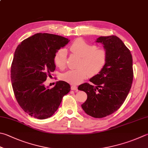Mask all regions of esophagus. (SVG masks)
<instances>
[{"instance_id":"34e87169","label":"esophagus","mask_w":148,"mask_h":148,"mask_svg":"<svg viewBox=\"0 0 148 148\" xmlns=\"http://www.w3.org/2000/svg\"><path fill=\"white\" fill-rule=\"evenodd\" d=\"M71 90H77V87L75 86H71Z\"/></svg>"}]
</instances>
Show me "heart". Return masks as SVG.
Wrapping results in <instances>:
<instances>
[{
  "mask_svg": "<svg viewBox=\"0 0 148 148\" xmlns=\"http://www.w3.org/2000/svg\"><path fill=\"white\" fill-rule=\"evenodd\" d=\"M72 53L80 58L76 70H69L64 73L61 79L70 84L77 85L81 83L88 77H94L99 74L106 64L107 51L104 49L97 48L94 44L79 38L70 46ZM55 64L64 69L67 63V53L64 49H59L53 57Z\"/></svg>",
  "mask_w": 148,
  "mask_h": 148,
  "instance_id": "obj_1",
  "label": "heart"
}]
</instances>
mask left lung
Instances as JSON below:
<instances>
[{"instance_id": "left-lung-1", "label": "left lung", "mask_w": 148, "mask_h": 148, "mask_svg": "<svg viewBox=\"0 0 148 148\" xmlns=\"http://www.w3.org/2000/svg\"><path fill=\"white\" fill-rule=\"evenodd\" d=\"M100 42L108 53V60L102 71L84 83L78 90L88 95L82 104L83 110L94 118H103L115 112L126 100L133 79V58L130 49L115 35L100 37Z\"/></svg>"}]
</instances>
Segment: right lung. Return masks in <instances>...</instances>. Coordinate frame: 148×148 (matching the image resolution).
<instances>
[{"label":"right lung","mask_w":148,"mask_h":148,"mask_svg":"<svg viewBox=\"0 0 148 148\" xmlns=\"http://www.w3.org/2000/svg\"><path fill=\"white\" fill-rule=\"evenodd\" d=\"M69 41L59 35L39 33L24 40L16 48L11 79L16 101L29 115L38 119L50 117L70 91V85L64 81H57L51 89L44 84L55 69V53Z\"/></svg>","instance_id":"1"}]
</instances>
